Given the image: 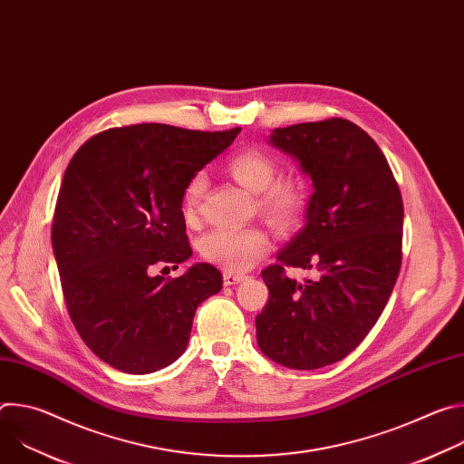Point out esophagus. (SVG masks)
<instances>
[{
	"label": "esophagus",
	"instance_id": "34e87169",
	"mask_svg": "<svg viewBox=\"0 0 464 464\" xmlns=\"http://www.w3.org/2000/svg\"><path fill=\"white\" fill-rule=\"evenodd\" d=\"M246 276H240V274H231V272H226L224 274V285L226 286H233V285H238L240 281H244Z\"/></svg>",
	"mask_w": 464,
	"mask_h": 464
}]
</instances>
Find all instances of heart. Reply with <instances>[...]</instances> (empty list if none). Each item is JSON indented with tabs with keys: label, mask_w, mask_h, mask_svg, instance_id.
<instances>
[{
	"label": "heart",
	"mask_w": 464,
	"mask_h": 464,
	"mask_svg": "<svg viewBox=\"0 0 464 464\" xmlns=\"http://www.w3.org/2000/svg\"><path fill=\"white\" fill-rule=\"evenodd\" d=\"M229 174L249 192L256 194V206L276 226L290 229L303 218L306 188L297 176H277L279 165L274 156L260 149H246L227 163ZM208 190V174L194 172L183 188L185 215H194ZM268 231L260 226L215 227L200 240L206 260L227 272H246L266 253Z\"/></svg>",
	"instance_id": "1"
}]
</instances>
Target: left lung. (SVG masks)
<instances>
[{
    "instance_id": "1",
    "label": "left lung",
    "mask_w": 464,
    "mask_h": 464,
    "mask_svg": "<svg viewBox=\"0 0 464 464\" xmlns=\"http://www.w3.org/2000/svg\"><path fill=\"white\" fill-rule=\"evenodd\" d=\"M270 141L312 178L306 224L262 270L270 297L256 343L290 369H319L354 351L382 315L402 266L404 204L380 147L358 124L330 117L276 128ZM285 267L312 269L297 284Z\"/></svg>"
}]
</instances>
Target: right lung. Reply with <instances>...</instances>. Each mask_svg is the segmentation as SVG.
Masks as SVG:
<instances>
[{"label":"right lung","mask_w":464,"mask_h":464,"mask_svg":"<svg viewBox=\"0 0 464 464\" xmlns=\"http://www.w3.org/2000/svg\"><path fill=\"white\" fill-rule=\"evenodd\" d=\"M238 131L160 122L108 128L65 169L53 251L77 333L108 365L131 374L170 365L187 349L196 308L220 292L222 274L211 264H194L176 279L150 272L167 262L178 268L192 255L183 188Z\"/></svg>","instance_id":"obj_1"}]
</instances>
